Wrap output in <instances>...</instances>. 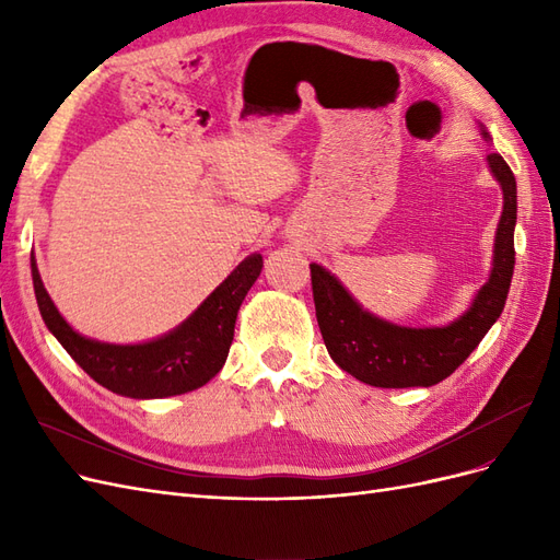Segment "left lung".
Listing matches in <instances>:
<instances>
[{"label": "left lung", "instance_id": "left-lung-1", "mask_svg": "<svg viewBox=\"0 0 560 560\" xmlns=\"http://www.w3.org/2000/svg\"><path fill=\"white\" fill-rule=\"evenodd\" d=\"M481 135L488 132L481 126ZM488 167L502 186V214L495 231L493 270L471 306L446 327H399L364 311L327 268L311 264L317 325L331 360L374 387H430L448 378L481 343L500 317L514 276L516 179L500 154Z\"/></svg>", "mask_w": 560, "mask_h": 560}]
</instances>
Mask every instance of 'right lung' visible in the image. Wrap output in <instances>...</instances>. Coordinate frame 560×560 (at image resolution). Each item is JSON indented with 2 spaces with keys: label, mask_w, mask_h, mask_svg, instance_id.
<instances>
[{
  "label": "right lung",
  "mask_w": 560,
  "mask_h": 560,
  "mask_svg": "<svg viewBox=\"0 0 560 560\" xmlns=\"http://www.w3.org/2000/svg\"><path fill=\"white\" fill-rule=\"evenodd\" d=\"M261 266V254H249L179 327L154 341L132 346L95 341L67 325L46 292L35 257L32 282L48 331L95 383L132 399H163L191 393L222 371L233 341L235 317L249 287L257 282Z\"/></svg>",
  "instance_id": "right-lung-1"
}]
</instances>
